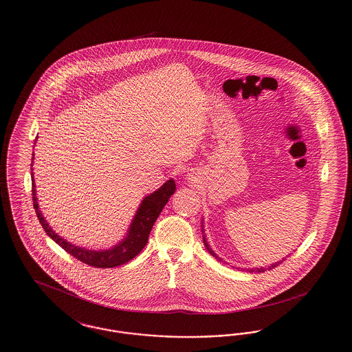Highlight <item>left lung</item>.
Returning a JSON list of instances; mask_svg holds the SVG:
<instances>
[{
    "label": "left lung",
    "instance_id": "8db88e82",
    "mask_svg": "<svg viewBox=\"0 0 352 352\" xmlns=\"http://www.w3.org/2000/svg\"><path fill=\"white\" fill-rule=\"evenodd\" d=\"M201 232H203V231H201ZM203 243H204V245H206V248H207V251H208V253H210V254H212V256H214L215 258H218L219 261H221V258H219L218 256H217V253H215V252L212 251V250L210 248V245H208V243L206 241V237H204V236H203ZM284 260L285 258H283L281 261H277V263L272 264V265H270V267H268V268H264V267H261V268L251 269V272H254V270H256V272L261 273V272H265L267 269L276 268V267H277V265H280V264H281V263H283Z\"/></svg>",
    "mask_w": 352,
    "mask_h": 352
}]
</instances>
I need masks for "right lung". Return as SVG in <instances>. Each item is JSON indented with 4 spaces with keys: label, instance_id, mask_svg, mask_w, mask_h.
Listing matches in <instances>:
<instances>
[{
    "label": "right lung",
    "instance_id": "obj_1",
    "mask_svg": "<svg viewBox=\"0 0 352 352\" xmlns=\"http://www.w3.org/2000/svg\"><path fill=\"white\" fill-rule=\"evenodd\" d=\"M32 160H34V154ZM32 166H33V164H32ZM32 192H33V206L35 208V214L38 217L39 223L42 224L45 232L50 236V239H52L58 245H60L71 256L80 260L87 265H91L94 268H113V267H118V265H122V264L131 261L140 252L144 250V247L148 243L149 234H151L155 220L160 217L164 207L166 206L170 197L175 192V182L173 179H168V182L162 184L157 191L145 197L134 215L126 236L115 247H112L111 250H105V251H92V250L80 248L78 245L71 244L69 241L65 240L59 234H55V231H52V228L46 221V219L43 218V215L39 210L38 201H36L33 171H32Z\"/></svg>",
    "mask_w": 352,
    "mask_h": 352
}]
</instances>
